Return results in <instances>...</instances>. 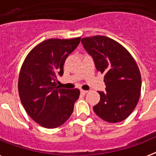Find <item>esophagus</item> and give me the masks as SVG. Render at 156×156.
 <instances>
[{
	"label": "esophagus",
	"instance_id": "34e87169",
	"mask_svg": "<svg viewBox=\"0 0 156 156\" xmlns=\"http://www.w3.org/2000/svg\"><path fill=\"white\" fill-rule=\"evenodd\" d=\"M88 92V90H80V93L83 94H85Z\"/></svg>",
	"mask_w": 156,
	"mask_h": 156
}]
</instances>
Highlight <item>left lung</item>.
Returning a JSON list of instances; mask_svg holds the SVG:
<instances>
[{"instance_id": "left-lung-1", "label": "left lung", "mask_w": 156, "mask_h": 156, "mask_svg": "<svg viewBox=\"0 0 156 156\" xmlns=\"http://www.w3.org/2000/svg\"><path fill=\"white\" fill-rule=\"evenodd\" d=\"M81 42L98 71L105 74V91H98L100 101L94 111L106 122L124 120L140 98L141 77L137 63L124 47L109 37H85Z\"/></svg>"}]
</instances>
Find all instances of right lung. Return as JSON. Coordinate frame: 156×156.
Here are the masks:
<instances>
[{"instance_id":"right-lung-1","label":"right lung","mask_w":156,"mask_h":156,"mask_svg":"<svg viewBox=\"0 0 156 156\" xmlns=\"http://www.w3.org/2000/svg\"><path fill=\"white\" fill-rule=\"evenodd\" d=\"M80 39L46 40L32 49L22 66L18 83L20 100L27 114L44 127L62 125L79 98V89L59 88L55 80L63 75L65 61Z\"/></svg>"}]
</instances>
